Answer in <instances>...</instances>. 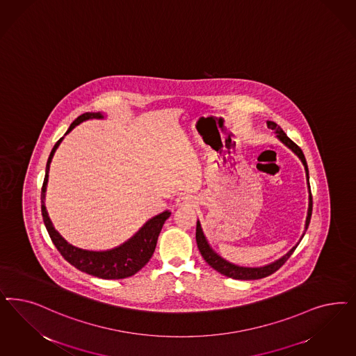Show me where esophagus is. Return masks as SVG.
I'll return each instance as SVG.
<instances>
[{
  "label": "esophagus",
  "mask_w": 356,
  "mask_h": 356,
  "mask_svg": "<svg viewBox=\"0 0 356 356\" xmlns=\"http://www.w3.org/2000/svg\"><path fill=\"white\" fill-rule=\"evenodd\" d=\"M175 203H177V206L184 207V206H195L196 202L195 199L193 197V196L190 195H182L179 196V197H177V200H175Z\"/></svg>",
  "instance_id": "34e87169"
}]
</instances>
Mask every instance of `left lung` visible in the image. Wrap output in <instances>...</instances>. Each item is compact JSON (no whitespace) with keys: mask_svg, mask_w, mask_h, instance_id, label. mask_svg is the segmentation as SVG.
Segmentation results:
<instances>
[{"mask_svg":"<svg viewBox=\"0 0 356 356\" xmlns=\"http://www.w3.org/2000/svg\"><path fill=\"white\" fill-rule=\"evenodd\" d=\"M267 127L271 128L273 131H275L276 138H279L286 147H288L289 149L292 150L298 156V159L302 162L304 168H305L307 181H308V190H309V207H308V216H307V221H305V230H307L308 227H309L310 218H312L313 199H312V194H310L309 172H308V165H307L305 156H304L302 150L300 149L298 145L291 138H288L287 135L284 134V131L277 126L275 122H270L268 120L267 122ZM304 234H305V232L302 233L300 241L302 240ZM300 241H298V243H300ZM196 243H197V248H199V252L202 254V257L204 258L207 264H209L213 270H216L218 273L222 274V275L228 276V277H232V279H238V280H255V279H262V277L274 274L283 264L287 262L288 258L296 250L298 245V243L296 246H293L286 255H283L280 259H277V261L273 262V264H266V266H262V267H242V266L230 264L228 261H225L224 258H221L218 252L212 250V248L209 246V243L207 241L206 236H204V233L202 230L199 221L196 222Z\"/></svg>","mask_w":356,"mask_h":356,"instance_id":"1","label":"left lung"}]
</instances>
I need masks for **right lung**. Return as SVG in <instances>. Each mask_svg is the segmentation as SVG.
Instances as JSON below:
<instances>
[{
	"instance_id": "1",
	"label": "right lung",
	"mask_w": 356,
	"mask_h": 356,
	"mask_svg": "<svg viewBox=\"0 0 356 356\" xmlns=\"http://www.w3.org/2000/svg\"><path fill=\"white\" fill-rule=\"evenodd\" d=\"M89 119H104V115L101 113H85L80 115L70 124L65 135H68L74 127L79 126L80 123ZM63 138H60L55 144L47 161L46 177L42 187V195H40L43 221L51 240L60 254L64 257V259L68 261L69 264L79 268L82 273H86L89 275L97 276L101 279H124L128 276L135 275L149 262L156 249L161 229L165 221L170 218L172 212L165 211L160 215L149 218L128 241L110 250L94 252V250H85L70 245L67 240L63 238V236L58 233V230L54 228L44 204L49 165Z\"/></svg>"
}]
</instances>
